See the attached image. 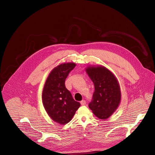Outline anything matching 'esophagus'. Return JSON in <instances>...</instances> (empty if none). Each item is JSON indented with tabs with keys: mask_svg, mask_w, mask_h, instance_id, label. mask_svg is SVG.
Returning a JSON list of instances; mask_svg holds the SVG:
<instances>
[{
	"mask_svg": "<svg viewBox=\"0 0 155 155\" xmlns=\"http://www.w3.org/2000/svg\"><path fill=\"white\" fill-rule=\"evenodd\" d=\"M80 103H81V105H84L86 104V101L82 100V101L80 102Z\"/></svg>",
	"mask_w": 155,
	"mask_h": 155,
	"instance_id": "1",
	"label": "esophagus"
}]
</instances>
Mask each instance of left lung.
<instances>
[{
  "instance_id": "8db88e82",
  "label": "left lung",
  "mask_w": 155,
  "mask_h": 155,
  "mask_svg": "<svg viewBox=\"0 0 155 155\" xmlns=\"http://www.w3.org/2000/svg\"><path fill=\"white\" fill-rule=\"evenodd\" d=\"M86 71L94 85V92L89 107L99 119L111 116L121 101L119 83L115 75L103 66L89 67Z\"/></svg>"
}]
</instances>
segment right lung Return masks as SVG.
<instances>
[{"label": "right lung", "instance_id": "add662e5", "mask_svg": "<svg viewBox=\"0 0 155 155\" xmlns=\"http://www.w3.org/2000/svg\"><path fill=\"white\" fill-rule=\"evenodd\" d=\"M75 65L69 62L57 66L50 72L43 87V106L50 117L61 124L68 123L80 106L65 86L66 78Z\"/></svg>", "mask_w": 155, "mask_h": 155}]
</instances>
